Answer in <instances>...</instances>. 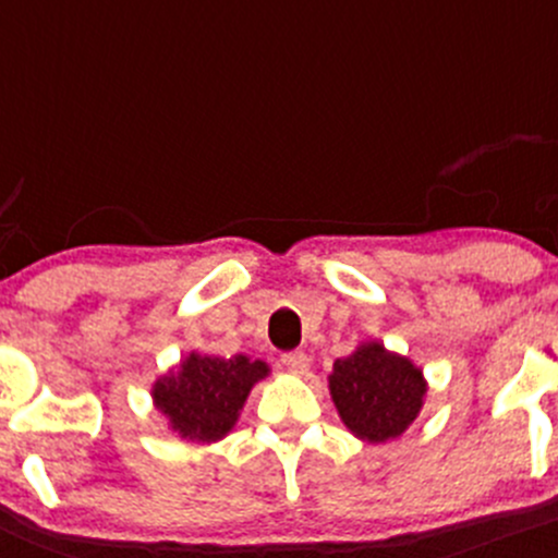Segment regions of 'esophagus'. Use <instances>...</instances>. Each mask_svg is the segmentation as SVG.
<instances>
[{
	"mask_svg": "<svg viewBox=\"0 0 558 558\" xmlns=\"http://www.w3.org/2000/svg\"><path fill=\"white\" fill-rule=\"evenodd\" d=\"M281 363H284L287 372H292V374H308V366H311L308 355H305L303 350H292V353H284V355H281Z\"/></svg>",
	"mask_w": 558,
	"mask_h": 558,
	"instance_id": "esophagus-1",
	"label": "esophagus"
}]
</instances>
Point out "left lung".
<instances>
[{
  "instance_id": "obj_1",
  "label": "left lung",
  "mask_w": 558,
  "mask_h": 558,
  "mask_svg": "<svg viewBox=\"0 0 558 558\" xmlns=\"http://www.w3.org/2000/svg\"><path fill=\"white\" fill-rule=\"evenodd\" d=\"M329 390L353 435L385 442L414 422L427 387L414 363L372 342L335 361Z\"/></svg>"
}]
</instances>
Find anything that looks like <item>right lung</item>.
Returning a JSON list of instances; mask_svg holds the SVG:
<instances>
[{"label": "right lung", "instance_id": "add662e5", "mask_svg": "<svg viewBox=\"0 0 558 558\" xmlns=\"http://www.w3.org/2000/svg\"><path fill=\"white\" fill-rule=\"evenodd\" d=\"M266 374V363L247 355L216 359L192 353L179 372L158 379L153 398L181 437L213 442L234 427L250 387Z\"/></svg>", "mask_w": 558, "mask_h": 558}]
</instances>
